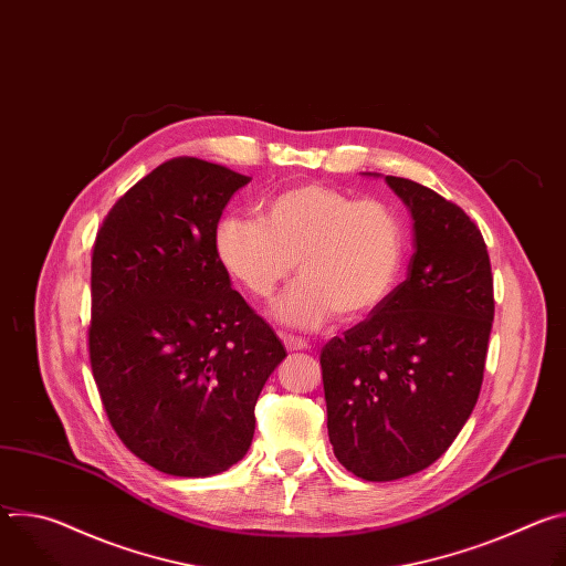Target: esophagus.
I'll return each instance as SVG.
<instances>
[{
    "mask_svg": "<svg viewBox=\"0 0 566 566\" xmlns=\"http://www.w3.org/2000/svg\"><path fill=\"white\" fill-rule=\"evenodd\" d=\"M282 343H284V347H286L289 352H304V349L308 347L306 340H302V338H297V336H289V334H282Z\"/></svg>",
    "mask_w": 566,
    "mask_h": 566,
    "instance_id": "esophagus-1",
    "label": "esophagus"
}]
</instances>
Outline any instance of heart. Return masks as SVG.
I'll return each instance as SVG.
<instances>
[{
	"instance_id": "b5f03b06",
	"label": "heart",
	"mask_w": 566,
	"mask_h": 566,
	"mask_svg": "<svg viewBox=\"0 0 566 566\" xmlns=\"http://www.w3.org/2000/svg\"><path fill=\"white\" fill-rule=\"evenodd\" d=\"M226 273L255 297L297 280L273 315L291 329H317L338 313L360 319L394 291L406 260V228L394 208L319 184H302L264 203L262 219L226 214L214 230Z\"/></svg>"
}]
</instances>
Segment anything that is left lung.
<instances>
[{"mask_svg":"<svg viewBox=\"0 0 566 566\" xmlns=\"http://www.w3.org/2000/svg\"><path fill=\"white\" fill-rule=\"evenodd\" d=\"M385 181L415 221L408 280L319 354L334 454L365 481L410 476L450 448L479 398L495 315L474 221L417 181Z\"/></svg>","mask_w":566,"mask_h":566,"instance_id":"left-lung-1","label":"left lung"}]
</instances>
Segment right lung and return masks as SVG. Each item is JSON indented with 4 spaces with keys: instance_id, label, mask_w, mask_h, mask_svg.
I'll return each instance as SVG.
<instances>
[{
    "instance_id": "add662e5",
    "label": "right lung",
    "mask_w": 566,
    "mask_h": 566,
    "mask_svg": "<svg viewBox=\"0 0 566 566\" xmlns=\"http://www.w3.org/2000/svg\"><path fill=\"white\" fill-rule=\"evenodd\" d=\"M251 177L166 160L105 217L92 258L90 360L120 441L175 476L228 470L251 448L255 402L286 349L214 253Z\"/></svg>"
}]
</instances>
